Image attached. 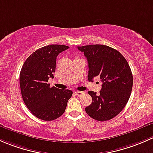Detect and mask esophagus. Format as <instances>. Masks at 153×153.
Instances as JSON below:
<instances>
[{
  "label": "esophagus",
  "instance_id": "34e87169",
  "mask_svg": "<svg viewBox=\"0 0 153 153\" xmlns=\"http://www.w3.org/2000/svg\"><path fill=\"white\" fill-rule=\"evenodd\" d=\"M75 94L77 97H81V96L84 95L85 91H76V92H75Z\"/></svg>",
  "mask_w": 153,
  "mask_h": 153
}]
</instances>
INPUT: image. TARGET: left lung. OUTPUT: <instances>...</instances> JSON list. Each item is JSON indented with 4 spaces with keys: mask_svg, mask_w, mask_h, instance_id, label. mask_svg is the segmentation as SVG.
Segmentation results:
<instances>
[{
    "mask_svg": "<svg viewBox=\"0 0 153 153\" xmlns=\"http://www.w3.org/2000/svg\"><path fill=\"white\" fill-rule=\"evenodd\" d=\"M87 58L88 79L99 76L102 82L100 94L88 91L92 103L86 107L87 114L100 122L117 116L127 105L133 88V74L128 62L117 50L105 45L77 47Z\"/></svg>",
    "mask_w": 153,
    "mask_h": 153,
    "instance_id": "left-lung-1",
    "label": "left lung"
}]
</instances>
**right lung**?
<instances>
[{
	"label": "right lung",
	"instance_id": "right-lung-1",
	"mask_svg": "<svg viewBox=\"0 0 153 153\" xmlns=\"http://www.w3.org/2000/svg\"><path fill=\"white\" fill-rule=\"evenodd\" d=\"M69 47L48 45L36 50L25 61L20 73V86L25 105L34 116L44 121H52L62 116L70 90L50 88L48 79L53 78L56 56Z\"/></svg>",
	"mask_w": 153,
	"mask_h": 153
}]
</instances>
